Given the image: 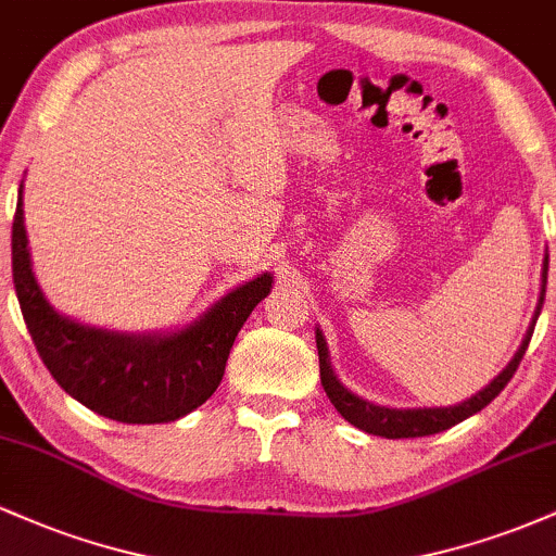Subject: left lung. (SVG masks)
Wrapping results in <instances>:
<instances>
[{
    "mask_svg": "<svg viewBox=\"0 0 556 556\" xmlns=\"http://www.w3.org/2000/svg\"><path fill=\"white\" fill-rule=\"evenodd\" d=\"M546 271H548V256L544 261V285H541V298L539 305H535V314L531 327H528L526 337H522L520 350L515 353V358L507 363V368L496 376L491 384H486L481 392L473 394L470 400L457 402V405L450 407H407V410H400V407H384V405H374V402L358 397V394L350 392L348 387L337 379V374L331 371L329 363V350H327V340H324L321 329H316V348H318V368H321V387L327 392V397L331 400V405L337 407V413L353 424L355 429L374 433V437H384V439H410V437H429V433H439L452 429L460 420L476 416L478 410L489 405L496 394L507 387V381L513 379V374L518 371L522 355H526L528 342L533 337V327L535 318L541 314V305H544V295H546Z\"/></svg>",
    "mask_w": 556,
    "mask_h": 556,
    "instance_id": "8db88e82",
    "label": "left lung"
}]
</instances>
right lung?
I'll return each mask as SVG.
<instances>
[{"mask_svg":"<svg viewBox=\"0 0 556 556\" xmlns=\"http://www.w3.org/2000/svg\"><path fill=\"white\" fill-rule=\"evenodd\" d=\"M23 185L12 222V282L43 366L70 397L119 424H167L203 405L219 387L235 337L269 295L261 274L227 292L198 321L172 334H117L60 316L30 269Z\"/></svg>","mask_w":556,"mask_h":556,"instance_id":"right-lung-1","label":"right lung"}]
</instances>
